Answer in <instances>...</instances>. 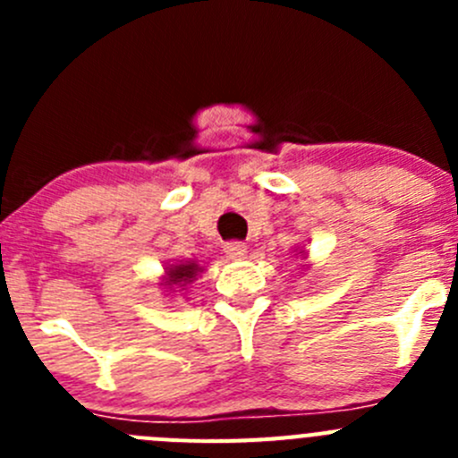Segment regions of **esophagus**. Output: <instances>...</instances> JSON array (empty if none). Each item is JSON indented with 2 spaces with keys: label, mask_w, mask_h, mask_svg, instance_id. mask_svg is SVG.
<instances>
[{
  "label": "esophagus",
  "mask_w": 458,
  "mask_h": 458,
  "mask_svg": "<svg viewBox=\"0 0 458 458\" xmlns=\"http://www.w3.org/2000/svg\"><path fill=\"white\" fill-rule=\"evenodd\" d=\"M224 252L228 259H243L248 255V248H246V243H242V242H230L224 246Z\"/></svg>",
  "instance_id": "1"
}]
</instances>
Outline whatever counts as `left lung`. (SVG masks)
Listing matches in <instances>:
<instances>
[{"label":"left lung","mask_w":458,"mask_h":458,"mask_svg":"<svg viewBox=\"0 0 458 458\" xmlns=\"http://www.w3.org/2000/svg\"><path fill=\"white\" fill-rule=\"evenodd\" d=\"M297 257H299V259H303V261H306V270H308V267H310V263H308V252H306V250L297 252Z\"/></svg>","instance_id":"left-lung-1"}]
</instances>
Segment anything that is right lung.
<instances>
[{
	"mask_svg": "<svg viewBox=\"0 0 458 458\" xmlns=\"http://www.w3.org/2000/svg\"><path fill=\"white\" fill-rule=\"evenodd\" d=\"M203 272V266L195 261V259H186V261H173V263H165L164 267V275H161V290L170 297L174 294H186V290L191 288L192 284L197 281Z\"/></svg>",
	"mask_w": 458,
	"mask_h": 458,
	"instance_id": "1",
	"label": "right lung"
}]
</instances>
